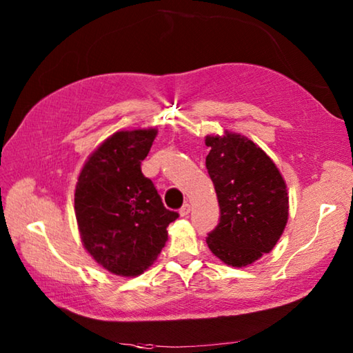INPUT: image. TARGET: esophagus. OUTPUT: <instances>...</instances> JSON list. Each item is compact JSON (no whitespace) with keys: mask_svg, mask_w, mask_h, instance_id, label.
I'll list each match as a JSON object with an SVG mask.
<instances>
[{"mask_svg":"<svg viewBox=\"0 0 353 353\" xmlns=\"http://www.w3.org/2000/svg\"><path fill=\"white\" fill-rule=\"evenodd\" d=\"M190 211H191V206L188 205V203H185L182 208H181V211H179V214H181V216H186L190 214Z\"/></svg>","mask_w":353,"mask_h":353,"instance_id":"1","label":"esophagus"}]
</instances>
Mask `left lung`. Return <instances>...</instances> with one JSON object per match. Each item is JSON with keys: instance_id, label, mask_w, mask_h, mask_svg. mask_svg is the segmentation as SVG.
I'll return each mask as SVG.
<instances>
[{"instance_id": "left-lung-1", "label": "left lung", "mask_w": 353, "mask_h": 353, "mask_svg": "<svg viewBox=\"0 0 353 353\" xmlns=\"http://www.w3.org/2000/svg\"><path fill=\"white\" fill-rule=\"evenodd\" d=\"M206 168L220 205V223L206 243L216 258L245 267L272 252L288 221V192L274 162L236 133L208 134Z\"/></svg>"}]
</instances>
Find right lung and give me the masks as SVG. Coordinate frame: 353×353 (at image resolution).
Masks as SVG:
<instances>
[{"mask_svg":"<svg viewBox=\"0 0 353 353\" xmlns=\"http://www.w3.org/2000/svg\"><path fill=\"white\" fill-rule=\"evenodd\" d=\"M156 129L121 130L89 156L80 171L74 209L88 253L118 276H138L156 261L179 214L168 211L142 174Z\"/></svg>","mask_w":353,"mask_h":353,"instance_id":"1","label":"right lung"}]
</instances>
